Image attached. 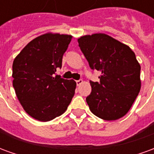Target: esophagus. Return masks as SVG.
Returning a JSON list of instances; mask_svg holds the SVG:
<instances>
[{
  "instance_id": "1",
  "label": "esophagus",
  "mask_w": 154,
  "mask_h": 154,
  "mask_svg": "<svg viewBox=\"0 0 154 154\" xmlns=\"http://www.w3.org/2000/svg\"><path fill=\"white\" fill-rule=\"evenodd\" d=\"M76 82H77V86H80L81 84L83 82V80H82V79H80V80H77L76 81Z\"/></svg>"
}]
</instances>
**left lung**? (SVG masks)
I'll return each instance as SVG.
<instances>
[{"label": "left lung", "instance_id": "1", "mask_svg": "<svg viewBox=\"0 0 154 154\" xmlns=\"http://www.w3.org/2000/svg\"><path fill=\"white\" fill-rule=\"evenodd\" d=\"M78 45L91 69L101 72L100 82H90L87 103L92 113L105 120L125 116L141 88L140 65L130 48L102 33L84 35Z\"/></svg>", "mask_w": 154, "mask_h": 154}]
</instances>
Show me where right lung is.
I'll list each match as a JSON object with an SVG mask.
<instances>
[{
  "instance_id": "1",
  "label": "right lung",
  "mask_w": 154,
  "mask_h": 154,
  "mask_svg": "<svg viewBox=\"0 0 154 154\" xmlns=\"http://www.w3.org/2000/svg\"><path fill=\"white\" fill-rule=\"evenodd\" d=\"M72 36L46 33L34 38L15 57L13 87L23 109L32 118L47 122L66 111L77 83L56 75Z\"/></svg>"
}]
</instances>
